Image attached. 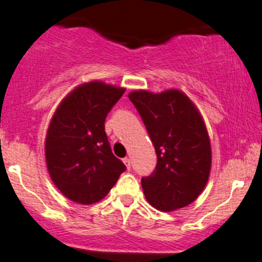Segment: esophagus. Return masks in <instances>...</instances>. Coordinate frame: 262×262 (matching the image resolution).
Instances as JSON below:
<instances>
[{
    "label": "esophagus",
    "instance_id": "obj_1",
    "mask_svg": "<svg viewBox=\"0 0 262 262\" xmlns=\"http://www.w3.org/2000/svg\"><path fill=\"white\" fill-rule=\"evenodd\" d=\"M123 162H124V165L127 166L128 170H130V165H132V160L129 158H124L123 159Z\"/></svg>",
    "mask_w": 262,
    "mask_h": 262
}]
</instances>
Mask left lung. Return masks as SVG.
Segmentation results:
<instances>
[{"label": "left lung", "mask_w": 262, "mask_h": 262, "mask_svg": "<svg viewBox=\"0 0 262 262\" xmlns=\"http://www.w3.org/2000/svg\"><path fill=\"white\" fill-rule=\"evenodd\" d=\"M154 144L158 164L141 179L146 201L161 212L188 206L206 187L212 164L210 141L196 106L179 90L130 92Z\"/></svg>", "instance_id": "8db88e82"}]
</instances>
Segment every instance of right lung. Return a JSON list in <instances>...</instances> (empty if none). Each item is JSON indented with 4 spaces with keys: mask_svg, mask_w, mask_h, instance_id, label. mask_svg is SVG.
Listing matches in <instances>:
<instances>
[{
    "mask_svg": "<svg viewBox=\"0 0 262 262\" xmlns=\"http://www.w3.org/2000/svg\"><path fill=\"white\" fill-rule=\"evenodd\" d=\"M125 90L101 81L82 83L61 101L45 139L54 185L69 200L92 204L107 196L125 165L113 155L104 121Z\"/></svg>",
    "mask_w": 262,
    "mask_h": 262,
    "instance_id": "add662e5",
    "label": "right lung"
}]
</instances>
